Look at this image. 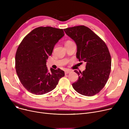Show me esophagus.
<instances>
[{"label":"esophagus","mask_w":129,"mask_h":129,"mask_svg":"<svg viewBox=\"0 0 129 129\" xmlns=\"http://www.w3.org/2000/svg\"><path fill=\"white\" fill-rule=\"evenodd\" d=\"M71 72H72V71H71V70H67L65 71V74H69V73H70Z\"/></svg>","instance_id":"34e87169"}]
</instances>
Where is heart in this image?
Masks as SVG:
<instances>
[{"label":"heart","mask_w":129,"mask_h":129,"mask_svg":"<svg viewBox=\"0 0 129 129\" xmlns=\"http://www.w3.org/2000/svg\"><path fill=\"white\" fill-rule=\"evenodd\" d=\"M72 42V41H70V40L67 41L65 42V44H67V43H70V42Z\"/></svg>","instance_id":"obj_1"}]
</instances>
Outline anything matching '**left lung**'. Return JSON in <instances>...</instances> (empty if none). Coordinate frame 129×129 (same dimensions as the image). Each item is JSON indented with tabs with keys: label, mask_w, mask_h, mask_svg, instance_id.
<instances>
[{
	"label": "left lung",
	"mask_w": 129,
	"mask_h": 129,
	"mask_svg": "<svg viewBox=\"0 0 129 129\" xmlns=\"http://www.w3.org/2000/svg\"><path fill=\"white\" fill-rule=\"evenodd\" d=\"M66 35L75 42L76 57L86 63L82 72L75 70L78 79L72 84L73 88L86 96H92L105 87L111 71V58L104 41L85 25L64 29Z\"/></svg>",
	"instance_id": "8db88e82"
}]
</instances>
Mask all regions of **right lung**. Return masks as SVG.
<instances>
[{
    "label": "right lung",
    "instance_id": "1",
    "mask_svg": "<svg viewBox=\"0 0 129 129\" xmlns=\"http://www.w3.org/2000/svg\"><path fill=\"white\" fill-rule=\"evenodd\" d=\"M64 36L63 29L40 26L33 29L22 40L16 53V73L20 82L30 92L40 95L53 90L64 72L46 67V59L54 47Z\"/></svg>",
    "mask_w": 129,
    "mask_h": 129
}]
</instances>
